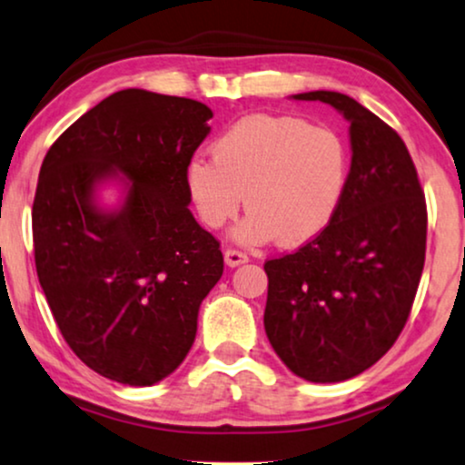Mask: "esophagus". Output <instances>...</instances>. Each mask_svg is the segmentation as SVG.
Returning a JSON list of instances; mask_svg holds the SVG:
<instances>
[{
  "label": "esophagus",
  "mask_w": 465,
  "mask_h": 465,
  "mask_svg": "<svg viewBox=\"0 0 465 465\" xmlns=\"http://www.w3.org/2000/svg\"><path fill=\"white\" fill-rule=\"evenodd\" d=\"M224 261H226L228 267H239V264L247 262V261H250V258H247L245 252H239V250H226V252H224Z\"/></svg>",
  "instance_id": "34e87169"
}]
</instances>
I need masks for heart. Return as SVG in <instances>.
Wrapping results in <instances>:
<instances>
[{
	"mask_svg": "<svg viewBox=\"0 0 465 465\" xmlns=\"http://www.w3.org/2000/svg\"><path fill=\"white\" fill-rule=\"evenodd\" d=\"M211 153L213 160L194 158L185 168L190 201L213 231L245 201L252 209L234 228L245 245L275 237L310 243L335 220L351 183V149L340 132L294 114H245L215 138Z\"/></svg>",
	"mask_w": 465,
	"mask_h": 465,
	"instance_id": "obj_1",
	"label": "heart"
}]
</instances>
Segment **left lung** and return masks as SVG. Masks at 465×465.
<instances>
[{
  "label": "left lung",
  "instance_id": "left-lung-1",
  "mask_svg": "<svg viewBox=\"0 0 465 465\" xmlns=\"http://www.w3.org/2000/svg\"><path fill=\"white\" fill-rule=\"evenodd\" d=\"M351 122L352 171L335 220L292 254L264 262V331L310 382L359 376L406 327L425 264L427 204L406 143L357 100L310 92Z\"/></svg>",
  "mask_w": 465,
  "mask_h": 465
}]
</instances>
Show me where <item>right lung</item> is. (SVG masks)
<instances>
[{
  "mask_svg": "<svg viewBox=\"0 0 465 465\" xmlns=\"http://www.w3.org/2000/svg\"><path fill=\"white\" fill-rule=\"evenodd\" d=\"M211 117L203 102L124 89L42 162L32 209L40 286L72 352L114 382L149 387L177 370L224 273L220 241L198 226L185 188ZM114 172L133 183L106 214L93 188Z\"/></svg>",
  "mask_w": 465,
  "mask_h": 465,
  "instance_id": "right-lung-1",
  "label": "right lung"
}]
</instances>
